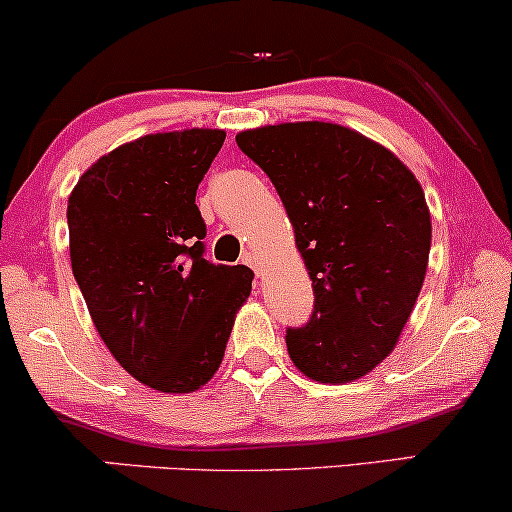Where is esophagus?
<instances>
[{"instance_id": "34e87169", "label": "esophagus", "mask_w": 512, "mask_h": 512, "mask_svg": "<svg viewBox=\"0 0 512 512\" xmlns=\"http://www.w3.org/2000/svg\"><path fill=\"white\" fill-rule=\"evenodd\" d=\"M242 263H246L249 268H254L256 275H261V263H258V256L254 254V251H244Z\"/></svg>"}]
</instances>
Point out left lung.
<instances>
[{"label": "left lung", "mask_w": 512, "mask_h": 512, "mask_svg": "<svg viewBox=\"0 0 512 512\" xmlns=\"http://www.w3.org/2000/svg\"><path fill=\"white\" fill-rule=\"evenodd\" d=\"M237 147L273 182L313 280V313L287 351L315 382L368 375L399 342L425 282L432 220L415 175L334 123L246 130Z\"/></svg>", "instance_id": "1"}]
</instances>
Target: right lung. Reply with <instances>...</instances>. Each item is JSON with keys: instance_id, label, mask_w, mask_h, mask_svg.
I'll return each mask as SVG.
<instances>
[{"instance_id": "1", "label": "right lung", "mask_w": 512, "mask_h": 512, "mask_svg": "<svg viewBox=\"0 0 512 512\" xmlns=\"http://www.w3.org/2000/svg\"><path fill=\"white\" fill-rule=\"evenodd\" d=\"M223 142V130L147 135L102 156L68 199L73 275L99 337L170 394L211 380L254 280L204 258L197 189Z\"/></svg>"}]
</instances>
